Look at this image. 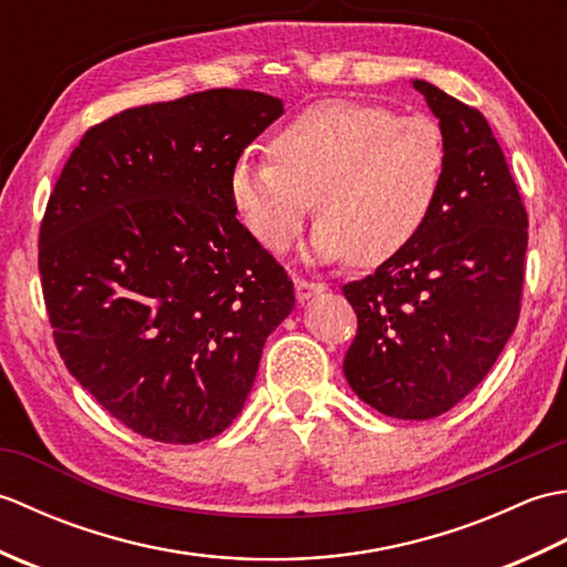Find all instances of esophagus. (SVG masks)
Wrapping results in <instances>:
<instances>
[{
  "label": "esophagus",
  "mask_w": 567,
  "mask_h": 567,
  "mask_svg": "<svg viewBox=\"0 0 567 567\" xmlns=\"http://www.w3.org/2000/svg\"><path fill=\"white\" fill-rule=\"evenodd\" d=\"M323 290H327V287H323L321 282L305 280V277H297V280H295V295H297L299 302H309L311 297L321 295Z\"/></svg>",
  "instance_id": "34e87169"
}]
</instances>
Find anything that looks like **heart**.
I'll list each match as a JSON object with an SVG mask.
<instances>
[{
  "mask_svg": "<svg viewBox=\"0 0 567 567\" xmlns=\"http://www.w3.org/2000/svg\"><path fill=\"white\" fill-rule=\"evenodd\" d=\"M272 158L240 155L228 197L246 231L285 252L311 209V260L380 265L412 244L436 207L449 167L441 126L372 102L321 100L275 131Z\"/></svg>",
  "mask_w": 567,
  "mask_h": 567,
  "instance_id": "b5f03b06",
  "label": "heart"
}]
</instances>
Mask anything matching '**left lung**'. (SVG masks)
<instances>
[{"instance_id": "8db88e82", "label": "left lung", "mask_w": 567, "mask_h": 567, "mask_svg": "<svg viewBox=\"0 0 567 567\" xmlns=\"http://www.w3.org/2000/svg\"><path fill=\"white\" fill-rule=\"evenodd\" d=\"M412 84L445 136V183L412 244L343 285L358 317L343 372L384 416L433 419L483 382L516 329L528 216L487 118Z\"/></svg>"}]
</instances>
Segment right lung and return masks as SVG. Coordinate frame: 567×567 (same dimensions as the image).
Here are the masks:
<instances>
[{"instance_id": "right-lung-1", "label": "right lung", "mask_w": 567, "mask_h": 567, "mask_svg": "<svg viewBox=\"0 0 567 567\" xmlns=\"http://www.w3.org/2000/svg\"><path fill=\"white\" fill-rule=\"evenodd\" d=\"M280 114L252 90L126 110L82 136L51 192L39 270L58 353L141 436L221 433L295 309L228 197L231 165Z\"/></svg>"}]
</instances>
